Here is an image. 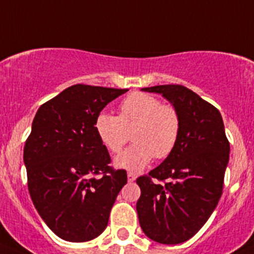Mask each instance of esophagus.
I'll list each match as a JSON object with an SVG mask.
<instances>
[{
    "label": "esophagus",
    "instance_id": "esophagus-1",
    "mask_svg": "<svg viewBox=\"0 0 254 254\" xmlns=\"http://www.w3.org/2000/svg\"><path fill=\"white\" fill-rule=\"evenodd\" d=\"M135 179H136V177H135L134 173H127V182H129V183L134 182Z\"/></svg>",
    "mask_w": 254,
    "mask_h": 254
}]
</instances>
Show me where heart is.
<instances>
[{
	"mask_svg": "<svg viewBox=\"0 0 254 254\" xmlns=\"http://www.w3.org/2000/svg\"><path fill=\"white\" fill-rule=\"evenodd\" d=\"M181 127V115L175 107L141 92L122 102L119 117L101 113L94 123L99 140L113 153L123 150L132 132L134 145L114 160L115 167L131 173L141 172L153 157H168L178 142Z\"/></svg>",
	"mask_w": 254,
	"mask_h": 254,
	"instance_id": "1",
	"label": "heart"
}]
</instances>
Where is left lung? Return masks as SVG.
<instances>
[{
    "label": "left lung",
    "instance_id": "obj_1",
    "mask_svg": "<svg viewBox=\"0 0 254 254\" xmlns=\"http://www.w3.org/2000/svg\"><path fill=\"white\" fill-rule=\"evenodd\" d=\"M178 111L182 127L175 150L148 176L136 179V211L143 234L163 245L191 238L207 221L222 193L230 143L220 112L181 84L146 87ZM151 178L166 180L156 185Z\"/></svg>",
    "mask_w": 254,
    "mask_h": 254
}]
</instances>
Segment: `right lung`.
Listing matches in <instances>:
<instances>
[{
  "mask_svg": "<svg viewBox=\"0 0 254 254\" xmlns=\"http://www.w3.org/2000/svg\"><path fill=\"white\" fill-rule=\"evenodd\" d=\"M127 91L75 84L43 104L33 120L23 153L30 198L49 229L68 242L98 237L127 184L124 170L109 167L94 129L102 109Z\"/></svg>",
  "mask_w": 254,
  "mask_h": 254,
  "instance_id": "right-lung-1",
  "label": "right lung"
}]
</instances>
